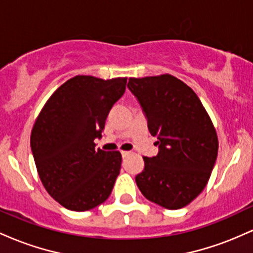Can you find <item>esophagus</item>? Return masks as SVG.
Returning a JSON list of instances; mask_svg holds the SVG:
<instances>
[{"label":"esophagus","mask_w":253,"mask_h":253,"mask_svg":"<svg viewBox=\"0 0 253 253\" xmlns=\"http://www.w3.org/2000/svg\"><path fill=\"white\" fill-rule=\"evenodd\" d=\"M129 153L130 152H128V151H123V152H121V155H123V157H127V156H129Z\"/></svg>","instance_id":"obj_1"}]
</instances>
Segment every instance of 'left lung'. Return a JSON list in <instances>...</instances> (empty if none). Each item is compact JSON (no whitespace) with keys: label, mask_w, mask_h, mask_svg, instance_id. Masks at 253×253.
I'll return each mask as SVG.
<instances>
[{"label":"left lung","mask_w":253,"mask_h":253,"mask_svg":"<svg viewBox=\"0 0 253 253\" xmlns=\"http://www.w3.org/2000/svg\"><path fill=\"white\" fill-rule=\"evenodd\" d=\"M143 107L158 155L144 158L135 176L141 194L168 210H179L207 185L219 141L207 110L193 89L172 75L130 77L128 85Z\"/></svg>","instance_id":"left-lung-1"}]
</instances>
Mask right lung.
<instances>
[{"label": "right lung", "instance_id": "right-lung-1", "mask_svg": "<svg viewBox=\"0 0 253 253\" xmlns=\"http://www.w3.org/2000/svg\"><path fill=\"white\" fill-rule=\"evenodd\" d=\"M126 77L75 76L46 101L31 133L42 185L66 210L84 211L108 199L120 173L119 151L95 149L109 110L124 95Z\"/></svg>", "mask_w": 253, "mask_h": 253}]
</instances>
